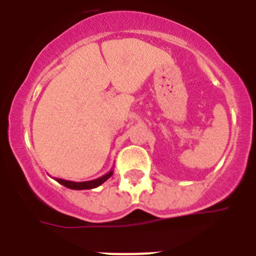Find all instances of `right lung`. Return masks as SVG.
Returning a JSON list of instances; mask_svg holds the SVG:
<instances>
[{
	"label": "right lung",
	"mask_w": 256,
	"mask_h": 256,
	"mask_svg": "<svg viewBox=\"0 0 256 256\" xmlns=\"http://www.w3.org/2000/svg\"><path fill=\"white\" fill-rule=\"evenodd\" d=\"M114 170H110L102 176L100 178H96V180H87V182H73V180H61V178H55L60 184L62 186L68 187L70 190H91V188H96V187L101 186L105 180H108V178L112 177Z\"/></svg>",
	"instance_id": "1"
}]
</instances>
